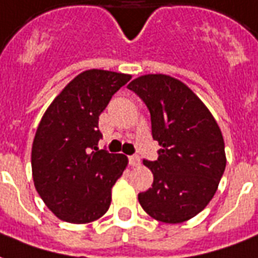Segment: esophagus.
I'll return each mask as SVG.
<instances>
[{
    "label": "esophagus",
    "instance_id": "34e87169",
    "mask_svg": "<svg viewBox=\"0 0 258 258\" xmlns=\"http://www.w3.org/2000/svg\"><path fill=\"white\" fill-rule=\"evenodd\" d=\"M129 163H131V166H139L140 165V157L139 155H132V157H129Z\"/></svg>",
    "mask_w": 258,
    "mask_h": 258
}]
</instances>
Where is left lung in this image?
I'll return each mask as SVG.
<instances>
[{
  "mask_svg": "<svg viewBox=\"0 0 258 258\" xmlns=\"http://www.w3.org/2000/svg\"><path fill=\"white\" fill-rule=\"evenodd\" d=\"M151 114L154 140L161 146L157 161H143L154 183L139 194L152 219L178 224L202 212L224 173V139L202 100L181 81L147 74L127 85Z\"/></svg>",
  "mask_w": 258,
  "mask_h": 258,
  "instance_id": "1",
  "label": "left lung"
}]
</instances>
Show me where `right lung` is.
Returning a JSON list of instances; mask_svg holds the SVG:
<instances>
[{
	"instance_id": "right-lung-1",
	"label": "right lung",
	"mask_w": 258,
	"mask_h": 258,
	"mask_svg": "<svg viewBox=\"0 0 258 258\" xmlns=\"http://www.w3.org/2000/svg\"><path fill=\"white\" fill-rule=\"evenodd\" d=\"M131 78L86 70L54 97L39 122L31 148L34 185L63 221L92 223L110 208L111 188L126 169L127 158L99 150V115Z\"/></svg>"
}]
</instances>
